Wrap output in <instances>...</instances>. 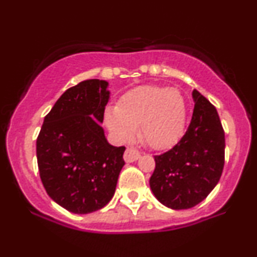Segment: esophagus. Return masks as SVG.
<instances>
[{"instance_id":"1","label":"esophagus","mask_w":257,"mask_h":257,"mask_svg":"<svg viewBox=\"0 0 257 257\" xmlns=\"http://www.w3.org/2000/svg\"><path fill=\"white\" fill-rule=\"evenodd\" d=\"M140 157V152L138 150L133 149V147H128L124 152V161L126 163H131V162L137 161V159Z\"/></svg>"}]
</instances>
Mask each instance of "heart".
I'll list each match as a JSON object with an SVG mask.
<instances>
[{
  "label": "heart",
  "mask_w": 257,
  "mask_h": 257,
  "mask_svg": "<svg viewBox=\"0 0 257 257\" xmlns=\"http://www.w3.org/2000/svg\"><path fill=\"white\" fill-rule=\"evenodd\" d=\"M106 124L120 140H129L140 128L147 146L166 150L182 137L186 122L185 99L178 89L144 85L126 93L117 108H108Z\"/></svg>",
  "instance_id": "b5f03b06"
}]
</instances>
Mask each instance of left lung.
<instances>
[{
	"mask_svg": "<svg viewBox=\"0 0 257 257\" xmlns=\"http://www.w3.org/2000/svg\"><path fill=\"white\" fill-rule=\"evenodd\" d=\"M190 125L173 149L155 156L150 186L168 208H193L204 200L221 178L225 164V132L215 106L198 90Z\"/></svg>",
	"mask_w": 257,
	"mask_h": 257,
	"instance_id": "left-lung-1",
	"label": "left lung"
}]
</instances>
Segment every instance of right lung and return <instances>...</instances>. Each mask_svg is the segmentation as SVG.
Returning a JSON list of instances; mask_svg holds the SVG:
<instances>
[{"mask_svg":"<svg viewBox=\"0 0 257 257\" xmlns=\"http://www.w3.org/2000/svg\"><path fill=\"white\" fill-rule=\"evenodd\" d=\"M107 82L87 79L69 88L44 117L36 141L41 181L66 210L88 214L110 202L124 159V146L106 140Z\"/></svg>","mask_w":257,"mask_h":257,"instance_id":"obj_1","label":"right lung"}]
</instances>
